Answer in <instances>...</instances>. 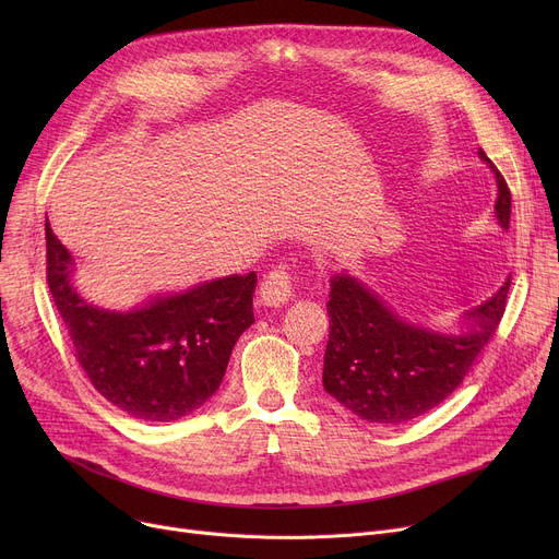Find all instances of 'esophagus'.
<instances>
[{"label": "esophagus", "instance_id": "obj_1", "mask_svg": "<svg viewBox=\"0 0 559 559\" xmlns=\"http://www.w3.org/2000/svg\"><path fill=\"white\" fill-rule=\"evenodd\" d=\"M295 264L281 262L276 267L262 278L260 283V299L267 306H281L292 297V287H295Z\"/></svg>", "mask_w": 559, "mask_h": 559}]
</instances>
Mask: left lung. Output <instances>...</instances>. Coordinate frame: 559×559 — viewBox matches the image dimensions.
<instances>
[{
	"mask_svg": "<svg viewBox=\"0 0 559 559\" xmlns=\"http://www.w3.org/2000/svg\"><path fill=\"white\" fill-rule=\"evenodd\" d=\"M496 174V217L510 226L512 194ZM510 281L468 312L466 335H439L401 321L383 301L346 274L333 276L329 295L331 333L324 356V390L369 424H403L442 403L474 367L501 324Z\"/></svg>",
	"mask_w": 559,
	"mask_h": 559,
	"instance_id": "obj_1",
	"label": "left lung"
}]
</instances>
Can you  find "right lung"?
Masks as SVG:
<instances>
[{
    "label": "right lung",
    "instance_id": "add662e5",
    "mask_svg": "<svg viewBox=\"0 0 559 559\" xmlns=\"http://www.w3.org/2000/svg\"><path fill=\"white\" fill-rule=\"evenodd\" d=\"M47 283L93 388L142 421L181 419L209 401L253 324L255 272L203 283L135 312H108L70 285L72 255L45 219Z\"/></svg>",
    "mask_w": 559,
    "mask_h": 559
}]
</instances>
